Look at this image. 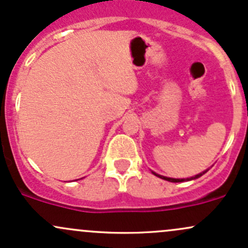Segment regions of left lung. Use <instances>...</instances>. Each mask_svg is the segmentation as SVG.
Segmentation results:
<instances>
[{
    "label": "left lung",
    "instance_id": "8db88e82",
    "mask_svg": "<svg viewBox=\"0 0 248 248\" xmlns=\"http://www.w3.org/2000/svg\"><path fill=\"white\" fill-rule=\"evenodd\" d=\"M207 170H203V172H202V173H199V174H197V175L192 176V178H187V179H174V178H168V176H164V175H160V174L155 173V172H153V170H152V173H153L155 176H157V178H160V179H164V180H166V181H170V182H182V181H189V180H195V179L200 178V176H201V175H203V174H205L206 172H207Z\"/></svg>",
    "mask_w": 248,
    "mask_h": 248
}]
</instances>
